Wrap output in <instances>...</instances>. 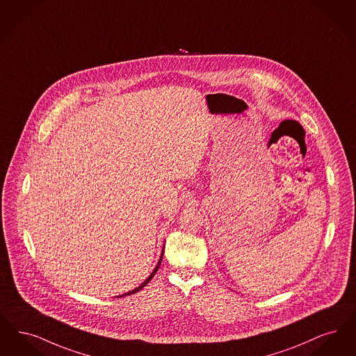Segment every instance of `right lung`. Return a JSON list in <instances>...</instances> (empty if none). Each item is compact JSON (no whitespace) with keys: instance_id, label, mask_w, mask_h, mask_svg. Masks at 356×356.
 I'll list each match as a JSON object with an SVG mask.
<instances>
[{"instance_id":"1","label":"right lung","mask_w":356,"mask_h":356,"mask_svg":"<svg viewBox=\"0 0 356 356\" xmlns=\"http://www.w3.org/2000/svg\"><path fill=\"white\" fill-rule=\"evenodd\" d=\"M162 255H163V252H162ZM161 261H162V257H161V259H159V262H158V264H156V267H155L154 271H153V273H152V274H150V277H149V278L146 279V280H145V282H143V283H142V284H140V286H138V287H137V289H134V290H133V291H129V293H126V294L120 295V296H118V298H121V296H126V295L136 294V293H137V291H139V290H142V289H143V287H145V286H146V284H147V283H149V282H150V280H152V278H153V277H154L155 273H156V271H158V268H159V264H161Z\"/></svg>"}]
</instances>
